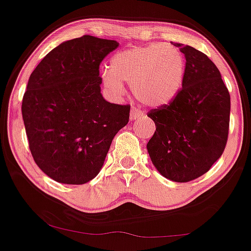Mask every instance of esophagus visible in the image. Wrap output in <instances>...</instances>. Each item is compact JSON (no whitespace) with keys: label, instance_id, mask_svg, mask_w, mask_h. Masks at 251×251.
Here are the masks:
<instances>
[{"label":"esophagus","instance_id":"obj_1","mask_svg":"<svg viewBox=\"0 0 251 251\" xmlns=\"http://www.w3.org/2000/svg\"><path fill=\"white\" fill-rule=\"evenodd\" d=\"M144 116V112L139 107H132L131 112H129V120L140 119Z\"/></svg>","mask_w":251,"mask_h":251}]
</instances>
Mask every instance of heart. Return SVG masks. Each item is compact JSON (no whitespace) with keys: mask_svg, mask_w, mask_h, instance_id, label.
<instances>
[{"mask_svg":"<svg viewBox=\"0 0 251 251\" xmlns=\"http://www.w3.org/2000/svg\"><path fill=\"white\" fill-rule=\"evenodd\" d=\"M183 55L171 44H151L118 52L111 58L110 71L102 83L114 96L124 93L123 81L147 106L170 104L180 92L185 78Z\"/></svg>","mask_w":251,"mask_h":251,"instance_id":"obj_1","label":"heart"}]
</instances>
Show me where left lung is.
Returning a JSON list of instances; mask_svg holds the SVG:
<instances>
[{
  "instance_id": "left-lung-1",
  "label": "left lung",
  "mask_w": 251,
  "mask_h": 251,
  "mask_svg": "<svg viewBox=\"0 0 251 251\" xmlns=\"http://www.w3.org/2000/svg\"><path fill=\"white\" fill-rule=\"evenodd\" d=\"M174 45L186 58L182 89L170 104L147 113L156 127L147 151L162 176L188 182L207 173L225 151L230 95L219 69L203 52Z\"/></svg>"
}]
</instances>
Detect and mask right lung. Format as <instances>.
I'll list each match as a JSON object with an SVG mask.
<instances>
[{"mask_svg": "<svg viewBox=\"0 0 251 251\" xmlns=\"http://www.w3.org/2000/svg\"><path fill=\"white\" fill-rule=\"evenodd\" d=\"M117 41L84 35L51 50L30 75L22 116L29 149L52 180L83 185L104 165L114 135L129 119V105L100 93L99 65Z\"/></svg>", "mask_w": 251, "mask_h": 251, "instance_id": "add662e5", "label": "right lung"}]
</instances>
